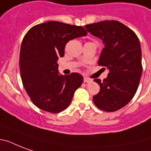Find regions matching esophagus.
Segmentation results:
<instances>
[{
  "mask_svg": "<svg viewBox=\"0 0 151 151\" xmlns=\"http://www.w3.org/2000/svg\"><path fill=\"white\" fill-rule=\"evenodd\" d=\"M92 81L90 79V78H84V82L85 83H90L92 82Z\"/></svg>",
  "mask_w": 151,
  "mask_h": 151,
  "instance_id": "esophagus-1",
  "label": "esophagus"
}]
</instances>
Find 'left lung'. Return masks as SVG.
<instances>
[{
	"instance_id": "left-lung-1",
	"label": "left lung",
	"mask_w": 151,
	"mask_h": 151,
	"mask_svg": "<svg viewBox=\"0 0 151 151\" xmlns=\"http://www.w3.org/2000/svg\"><path fill=\"white\" fill-rule=\"evenodd\" d=\"M85 27L92 35L102 39L104 48L98 64L110 71L103 81L94 79L100 90L93 96V102L103 111L120 110L133 98L140 81L143 66L138 37L116 20L102 21Z\"/></svg>"
}]
</instances>
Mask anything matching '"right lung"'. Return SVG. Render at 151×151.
Returning a JSON list of instances; mask_svg holds the SVG:
<instances>
[{
  "label": "right lung",
  "mask_w": 151,
  "mask_h": 151,
  "mask_svg": "<svg viewBox=\"0 0 151 151\" xmlns=\"http://www.w3.org/2000/svg\"><path fill=\"white\" fill-rule=\"evenodd\" d=\"M87 35L82 27L50 22L36 25L22 39L19 70L22 85L34 105L57 114L68 107L83 82L78 73L59 75L57 61L70 40Z\"/></svg>",
  "instance_id": "right-lung-1"
}]
</instances>
